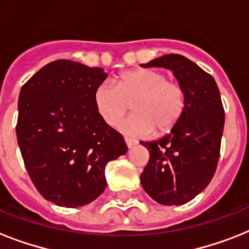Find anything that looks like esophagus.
Wrapping results in <instances>:
<instances>
[{
	"label": "esophagus",
	"mask_w": 249,
	"mask_h": 249,
	"mask_svg": "<svg viewBox=\"0 0 249 249\" xmlns=\"http://www.w3.org/2000/svg\"><path fill=\"white\" fill-rule=\"evenodd\" d=\"M125 143H126V146H128V148H132L133 146H136V141L133 140H129V138H125Z\"/></svg>",
	"instance_id": "obj_1"
}]
</instances>
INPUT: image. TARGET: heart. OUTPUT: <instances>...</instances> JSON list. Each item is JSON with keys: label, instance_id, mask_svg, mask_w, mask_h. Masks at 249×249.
<instances>
[{"label": "heart", "instance_id": "1", "mask_svg": "<svg viewBox=\"0 0 249 249\" xmlns=\"http://www.w3.org/2000/svg\"><path fill=\"white\" fill-rule=\"evenodd\" d=\"M134 112L120 121L119 129L129 137H146L155 128L168 132L181 119L186 106L185 90L168 81L163 72L137 68L121 73L116 84L103 81L94 90L98 113L109 125H115L133 102Z\"/></svg>", "mask_w": 249, "mask_h": 249}]
</instances>
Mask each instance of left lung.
<instances>
[{
    "instance_id": "8db88e82",
    "label": "left lung",
    "mask_w": 249,
    "mask_h": 249,
    "mask_svg": "<svg viewBox=\"0 0 249 249\" xmlns=\"http://www.w3.org/2000/svg\"><path fill=\"white\" fill-rule=\"evenodd\" d=\"M141 66L170 70L185 90V109L170 133L141 142L150 152L141 174L144 191L160 204L182 205L200 194L216 172L225 125L220 90L212 76L179 54Z\"/></svg>"
}]
</instances>
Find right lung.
Wrapping results in <instances>:
<instances>
[{
    "label": "right lung",
    "instance_id": "right-lung-1",
    "mask_svg": "<svg viewBox=\"0 0 249 249\" xmlns=\"http://www.w3.org/2000/svg\"><path fill=\"white\" fill-rule=\"evenodd\" d=\"M107 76L103 68L55 60L19 94L17 138L25 169L37 191L59 207L95 200L107 185V163L128 151L94 105V90Z\"/></svg>",
    "mask_w": 249,
    "mask_h": 249
}]
</instances>
